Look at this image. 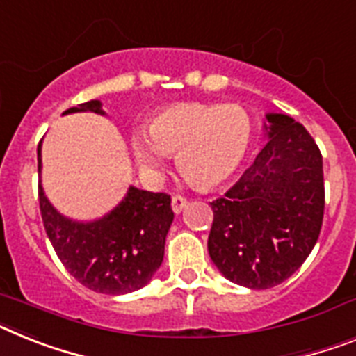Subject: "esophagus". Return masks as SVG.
Here are the masks:
<instances>
[{"label":"esophagus","instance_id":"obj_1","mask_svg":"<svg viewBox=\"0 0 356 356\" xmlns=\"http://www.w3.org/2000/svg\"><path fill=\"white\" fill-rule=\"evenodd\" d=\"M188 204V199L184 195H173L172 197V210L175 211V213H181V211L186 208Z\"/></svg>","mask_w":356,"mask_h":356}]
</instances>
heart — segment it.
<instances>
[{"label":"heart","mask_w":356,"mask_h":356,"mask_svg":"<svg viewBox=\"0 0 356 356\" xmlns=\"http://www.w3.org/2000/svg\"><path fill=\"white\" fill-rule=\"evenodd\" d=\"M252 137V119L238 104L181 103L152 118L150 143L136 137L132 146L137 161L150 170L161 168V154L175 155L181 177L208 192L241 170Z\"/></svg>","instance_id":"heart-1"}]
</instances>
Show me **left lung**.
<instances>
[{
  "mask_svg": "<svg viewBox=\"0 0 356 356\" xmlns=\"http://www.w3.org/2000/svg\"><path fill=\"white\" fill-rule=\"evenodd\" d=\"M270 141L234 188L211 204L208 252L235 284L268 289L284 282L312 253L324 217V170L300 122L268 115Z\"/></svg>",
  "mask_w": 356,
  "mask_h": 356,
  "instance_id": "left-lung-1",
  "label": "left lung"
}]
</instances>
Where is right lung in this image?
<instances>
[{
    "label": "right lung",
    "mask_w": 356,
    "mask_h": 356,
    "mask_svg": "<svg viewBox=\"0 0 356 356\" xmlns=\"http://www.w3.org/2000/svg\"><path fill=\"white\" fill-rule=\"evenodd\" d=\"M104 113L99 101H88L65 113ZM41 168V143L38 170ZM40 210L44 232L68 273L92 291L122 295L148 284L163 262L164 241L173 220L168 193L146 192L130 186L127 197L101 220L72 222L54 210L43 188Z\"/></svg>",
    "instance_id": "obj_1"
}]
</instances>
